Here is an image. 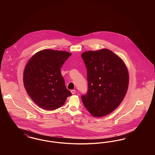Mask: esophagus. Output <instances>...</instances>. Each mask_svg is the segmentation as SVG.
I'll return each instance as SVG.
<instances>
[{
	"instance_id": "34e87169",
	"label": "esophagus",
	"mask_w": 155,
	"mask_h": 155,
	"mask_svg": "<svg viewBox=\"0 0 155 155\" xmlns=\"http://www.w3.org/2000/svg\"><path fill=\"white\" fill-rule=\"evenodd\" d=\"M71 94H72L73 95H74V94H75L76 91H75V90H71Z\"/></svg>"
}]
</instances>
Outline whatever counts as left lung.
Returning a JSON list of instances; mask_svg holds the SVG:
<instances>
[{
  "instance_id": "1",
  "label": "left lung",
  "mask_w": 155,
  "mask_h": 155,
  "mask_svg": "<svg viewBox=\"0 0 155 155\" xmlns=\"http://www.w3.org/2000/svg\"><path fill=\"white\" fill-rule=\"evenodd\" d=\"M87 69L88 90L82 101L95 117L109 114L121 103L129 84L124 61L107 49L81 54Z\"/></svg>"
}]
</instances>
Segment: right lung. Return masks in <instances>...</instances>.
Returning <instances> with one entry per match:
<instances>
[{
  "label": "right lung",
  "mask_w": 155,
  "mask_h": 155,
  "mask_svg": "<svg viewBox=\"0 0 155 155\" xmlns=\"http://www.w3.org/2000/svg\"><path fill=\"white\" fill-rule=\"evenodd\" d=\"M71 53L44 49L28 60L23 73V83L31 99L41 108L54 110L71 95L67 89L60 69Z\"/></svg>",
  "instance_id": "1"
}]
</instances>
